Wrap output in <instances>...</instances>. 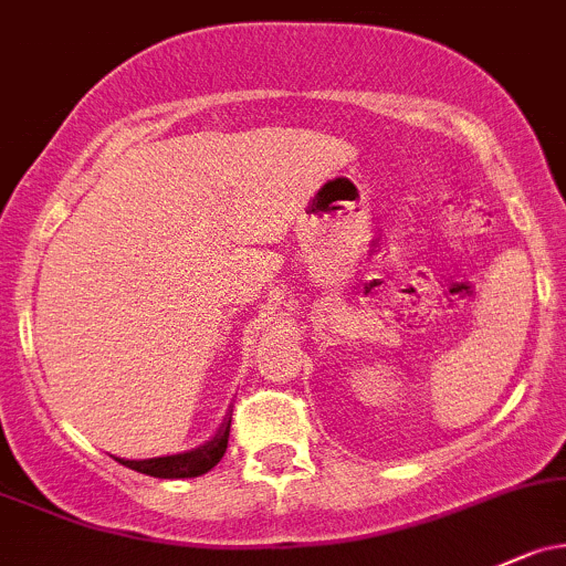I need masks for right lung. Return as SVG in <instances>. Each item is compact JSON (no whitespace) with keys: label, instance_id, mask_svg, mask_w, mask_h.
<instances>
[{"label":"right lung","instance_id":"1","mask_svg":"<svg viewBox=\"0 0 566 566\" xmlns=\"http://www.w3.org/2000/svg\"><path fill=\"white\" fill-rule=\"evenodd\" d=\"M229 427H232V418H223L218 434L212 437L210 442H205V446L193 448V451L159 455V459H143V461H126V459H118V461L124 467H129V470L143 472V475H150V478L175 480V478L205 475V472H210L212 467L223 459V453H227Z\"/></svg>","mask_w":566,"mask_h":566}]
</instances>
